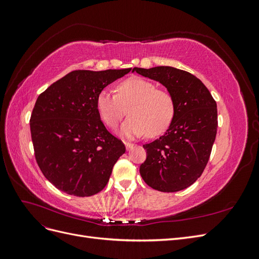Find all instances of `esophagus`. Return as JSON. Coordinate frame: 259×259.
Segmentation results:
<instances>
[{
	"instance_id": "obj_1",
	"label": "esophagus",
	"mask_w": 259,
	"mask_h": 259,
	"mask_svg": "<svg viewBox=\"0 0 259 259\" xmlns=\"http://www.w3.org/2000/svg\"><path fill=\"white\" fill-rule=\"evenodd\" d=\"M125 147H126V150H131V149L134 148V145L131 143H125Z\"/></svg>"
}]
</instances>
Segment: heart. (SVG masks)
<instances>
[{"label":"heart","instance_id":"1","mask_svg":"<svg viewBox=\"0 0 259 259\" xmlns=\"http://www.w3.org/2000/svg\"><path fill=\"white\" fill-rule=\"evenodd\" d=\"M175 109L170 92L138 76L121 82L116 86V94L104 90L97 96V110L109 127H115L128 110L131 116L120 130V134L126 138L162 134L173 121Z\"/></svg>","mask_w":259,"mask_h":259}]
</instances>
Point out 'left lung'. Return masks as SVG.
Here are the masks:
<instances>
[{"mask_svg": "<svg viewBox=\"0 0 259 259\" xmlns=\"http://www.w3.org/2000/svg\"><path fill=\"white\" fill-rule=\"evenodd\" d=\"M160 82L175 99V115L165 134L144 145L147 159L139 171L162 192L186 189L208 162L217 133V105L197 76L173 67L134 68L133 72Z\"/></svg>", "mask_w": 259, "mask_h": 259, "instance_id": "obj_1", "label": "left lung"}]
</instances>
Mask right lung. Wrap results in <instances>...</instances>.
<instances>
[{"label":"right lung","mask_w":259,"mask_h":259,"mask_svg":"<svg viewBox=\"0 0 259 259\" xmlns=\"http://www.w3.org/2000/svg\"><path fill=\"white\" fill-rule=\"evenodd\" d=\"M131 70H75L37 97L30 119L35 160L57 189L91 197L106 187L125 146L101 122L97 96Z\"/></svg>","instance_id":"obj_1"}]
</instances>
